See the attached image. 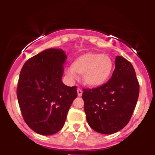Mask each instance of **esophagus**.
Returning a JSON list of instances; mask_svg holds the SVG:
<instances>
[{
	"label": "esophagus",
	"instance_id": "obj_1",
	"mask_svg": "<svg viewBox=\"0 0 155 155\" xmlns=\"http://www.w3.org/2000/svg\"><path fill=\"white\" fill-rule=\"evenodd\" d=\"M77 92H78V97H81L82 95V91L81 89L78 88V90H77Z\"/></svg>",
	"mask_w": 155,
	"mask_h": 155
}]
</instances>
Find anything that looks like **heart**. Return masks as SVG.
I'll return each mask as SVG.
<instances>
[{
  "mask_svg": "<svg viewBox=\"0 0 155 155\" xmlns=\"http://www.w3.org/2000/svg\"><path fill=\"white\" fill-rule=\"evenodd\" d=\"M68 71L70 78L76 74L83 75V82L91 87H100L109 81L114 71V62L107 55L99 53H87L78 57Z\"/></svg>",
  "mask_w": 155,
  "mask_h": 155,
  "instance_id": "1",
  "label": "heart"
}]
</instances>
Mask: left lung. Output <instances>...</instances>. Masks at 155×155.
Listing matches in <instances>:
<instances>
[{
	"label": "left lung",
	"instance_id": "left-lung-1",
	"mask_svg": "<svg viewBox=\"0 0 155 155\" xmlns=\"http://www.w3.org/2000/svg\"><path fill=\"white\" fill-rule=\"evenodd\" d=\"M82 99L88 124L102 134H113L130 121L139 96L140 85L132 64L118 56L109 81L92 89H83Z\"/></svg>",
	"mask_w": 155,
	"mask_h": 155
}]
</instances>
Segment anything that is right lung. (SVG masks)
Wrapping results in <instances>:
<instances>
[{"instance_id":"1","label":"right lung","mask_w":155,"mask_h":155,"mask_svg":"<svg viewBox=\"0 0 155 155\" xmlns=\"http://www.w3.org/2000/svg\"><path fill=\"white\" fill-rule=\"evenodd\" d=\"M64 51L49 48L28 59L22 68L17 97L25 123L35 132L50 135L64 126L78 96L77 87L63 84Z\"/></svg>"}]
</instances>
